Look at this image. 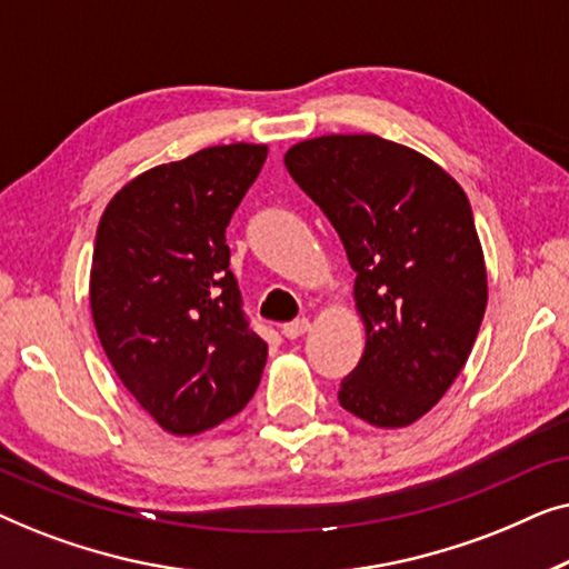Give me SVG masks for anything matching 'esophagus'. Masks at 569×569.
<instances>
[{
  "label": "esophagus",
  "instance_id": "obj_1",
  "mask_svg": "<svg viewBox=\"0 0 569 569\" xmlns=\"http://www.w3.org/2000/svg\"><path fill=\"white\" fill-rule=\"evenodd\" d=\"M308 329H310L308 318H295V321L282 326V333H284L287 339H298V337H302V333H306Z\"/></svg>",
  "mask_w": 569,
  "mask_h": 569
}]
</instances>
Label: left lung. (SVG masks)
<instances>
[{
	"label": "left lung",
	"instance_id": "obj_1",
	"mask_svg": "<svg viewBox=\"0 0 569 569\" xmlns=\"http://www.w3.org/2000/svg\"><path fill=\"white\" fill-rule=\"evenodd\" d=\"M284 166L329 217L357 274L368 341L339 403L376 427L417 422L458 378L485 318L469 199L425 154L376 134L306 139Z\"/></svg>",
	"mask_w": 569,
	"mask_h": 569
}]
</instances>
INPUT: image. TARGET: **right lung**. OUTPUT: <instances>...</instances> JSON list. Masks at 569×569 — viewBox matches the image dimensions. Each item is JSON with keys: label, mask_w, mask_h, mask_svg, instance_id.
<instances>
[{"label": "right lung", "mask_w": 569, "mask_h": 569, "mask_svg": "<svg viewBox=\"0 0 569 569\" xmlns=\"http://www.w3.org/2000/svg\"><path fill=\"white\" fill-rule=\"evenodd\" d=\"M267 152L238 142L158 166L100 217L90 271L100 345L139 407L173 435L236 417L267 365L224 238Z\"/></svg>", "instance_id": "1"}]
</instances>
